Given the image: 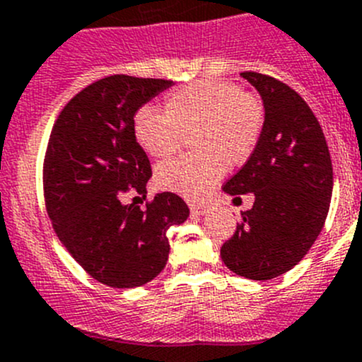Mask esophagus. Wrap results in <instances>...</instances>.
<instances>
[{"label":"esophagus","instance_id":"1","mask_svg":"<svg viewBox=\"0 0 362 362\" xmlns=\"http://www.w3.org/2000/svg\"><path fill=\"white\" fill-rule=\"evenodd\" d=\"M207 209H209V207H207L206 204H192V206H189V211H192L193 216H202V214L207 213Z\"/></svg>","mask_w":362,"mask_h":362}]
</instances>
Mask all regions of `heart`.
Instances as JSON below:
<instances>
[{
	"mask_svg": "<svg viewBox=\"0 0 362 362\" xmlns=\"http://www.w3.org/2000/svg\"><path fill=\"white\" fill-rule=\"evenodd\" d=\"M266 124V109L255 93L234 82L200 81L170 93L165 110L141 107L134 135L153 158H169L192 137L195 155L158 165L156 185L186 199H200L223 176L250 160Z\"/></svg>",
	"mask_w": 362,
	"mask_h": 362,
	"instance_id": "b5f03b06",
	"label": "heart"
}]
</instances>
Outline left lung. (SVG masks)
Instances as JSON below:
<instances>
[{
	"instance_id": "obj_1",
	"label": "left lung",
	"mask_w": 362,
	"mask_h": 362,
	"mask_svg": "<svg viewBox=\"0 0 362 362\" xmlns=\"http://www.w3.org/2000/svg\"><path fill=\"white\" fill-rule=\"evenodd\" d=\"M262 96L266 124L259 146L223 185L235 195L253 193L221 260L248 280H271L291 271L320 234L332 193V163L313 110L278 78L243 71Z\"/></svg>"
}]
</instances>
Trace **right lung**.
Instances as JSON below:
<instances>
[{"mask_svg": "<svg viewBox=\"0 0 362 362\" xmlns=\"http://www.w3.org/2000/svg\"><path fill=\"white\" fill-rule=\"evenodd\" d=\"M173 81L110 75L93 82L61 110L44 160L49 218L78 266L114 288L158 276L169 259L167 230L188 218L180 195L156 193L141 209L124 193L146 195L148 155L134 135V116Z\"/></svg>", "mask_w": 362, "mask_h": 362, "instance_id": "obj_1", "label": "right lung"}]
</instances>
